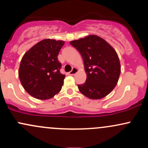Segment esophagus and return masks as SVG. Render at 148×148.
Segmentation results:
<instances>
[{
    "label": "esophagus",
    "instance_id": "esophagus-1",
    "mask_svg": "<svg viewBox=\"0 0 148 148\" xmlns=\"http://www.w3.org/2000/svg\"><path fill=\"white\" fill-rule=\"evenodd\" d=\"M77 72H78L77 68H76V67H73L72 70L71 71V72H69V75H74V74L77 73Z\"/></svg>",
    "mask_w": 148,
    "mask_h": 148
}]
</instances>
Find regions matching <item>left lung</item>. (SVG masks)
<instances>
[{
  "instance_id": "8db88e82",
  "label": "left lung",
  "mask_w": 148,
  "mask_h": 148,
  "mask_svg": "<svg viewBox=\"0 0 148 148\" xmlns=\"http://www.w3.org/2000/svg\"><path fill=\"white\" fill-rule=\"evenodd\" d=\"M83 58L87 79L78 85L79 91L92 99L108 95L118 84L120 74V60L115 49L99 36L88 35L70 42Z\"/></svg>"
}]
</instances>
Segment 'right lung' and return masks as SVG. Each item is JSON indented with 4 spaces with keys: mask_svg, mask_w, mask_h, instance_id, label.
Wrapping results in <instances>:
<instances>
[{
    "mask_svg": "<svg viewBox=\"0 0 148 148\" xmlns=\"http://www.w3.org/2000/svg\"><path fill=\"white\" fill-rule=\"evenodd\" d=\"M64 42L46 39L30 48L22 58L18 77L25 90L36 99L52 98L60 91L65 76L60 72L58 56Z\"/></svg>",
    "mask_w": 148,
    "mask_h": 148,
    "instance_id": "obj_1",
    "label": "right lung"
}]
</instances>
